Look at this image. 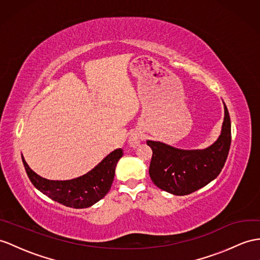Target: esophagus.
Listing matches in <instances>:
<instances>
[{"label":"esophagus","mask_w":260,"mask_h":260,"mask_svg":"<svg viewBox=\"0 0 260 260\" xmlns=\"http://www.w3.org/2000/svg\"><path fill=\"white\" fill-rule=\"evenodd\" d=\"M140 141H141V136L138 131L132 132V134L129 136V144L131 145V147H134V148L138 147V145L140 144Z\"/></svg>","instance_id":"1"}]
</instances>
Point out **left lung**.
Masks as SVG:
<instances>
[{
	"instance_id": "left-lung-1",
	"label": "left lung",
	"mask_w": 260,
	"mask_h": 260,
	"mask_svg": "<svg viewBox=\"0 0 260 260\" xmlns=\"http://www.w3.org/2000/svg\"><path fill=\"white\" fill-rule=\"evenodd\" d=\"M225 117L218 139L203 150H182L159 141L148 140L152 159L149 174L154 184L174 195H187L216 179L229 155L231 118L224 104Z\"/></svg>"
}]
</instances>
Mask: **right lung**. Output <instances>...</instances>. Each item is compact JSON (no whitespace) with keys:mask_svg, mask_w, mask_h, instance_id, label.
I'll use <instances>...</instances> for the list:
<instances>
[{"mask_svg":"<svg viewBox=\"0 0 260 260\" xmlns=\"http://www.w3.org/2000/svg\"><path fill=\"white\" fill-rule=\"evenodd\" d=\"M122 155V149H116L88 173L67 181L44 179L28 167L23 155L22 160L27 176L39 191L65 206L86 208L97 203L109 192L117 163Z\"/></svg>","mask_w":260,"mask_h":260,"instance_id":"obj_1","label":"right lung"}]
</instances>
